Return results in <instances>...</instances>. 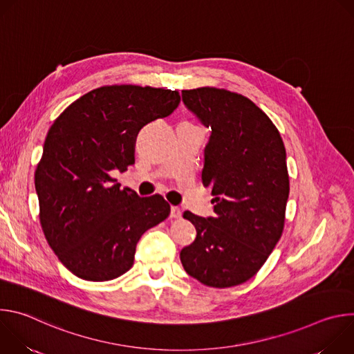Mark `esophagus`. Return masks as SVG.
Instances as JSON below:
<instances>
[{"label": "esophagus", "mask_w": 354, "mask_h": 354, "mask_svg": "<svg viewBox=\"0 0 354 354\" xmlns=\"http://www.w3.org/2000/svg\"><path fill=\"white\" fill-rule=\"evenodd\" d=\"M182 217V212L179 207H172L171 209V218H180Z\"/></svg>", "instance_id": "1"}]
</instances>
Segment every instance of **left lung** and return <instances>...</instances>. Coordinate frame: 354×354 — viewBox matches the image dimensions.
Segmentation results:
<instances>
[{
	"mask_svg": "<svg viewBox=\"0 0 354 354\" xmlns=\"http://www.w3.org/2000/svg\"><path fill=\"white\" fill-rule=\"evenodd\" d=\"M182 100L210 129L201 182L212 189L214 217H183L196 239L180 250L189 276L225 288L263 266L283 227L290 192L286 148L272 120L250 99L218 88L182 91Z\"/></svg>",
	"mask_w": 354,
	"mask_h": 354,
	"instance_id": "left-lung-1",
	"label": "left lung"
}]
</instances>
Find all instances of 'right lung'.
I'll list each match as a JSON object with an SVG mask.
<instances>
[{
    "instance_id": "add662e5",
    "label": "right lung",
    "mask_w": 354,
    "mask_h": 354,
    "mask_svg": "<svg viewBox=\"0 0 354 354\" xmlns=\"http://www.w3.org/2000/svg\"><path fill=\"white\" fill-rule=\"evenodd\" d=\"M178 91L100 86L73 102L48 129L35 172L40 224L60 262L77 277L106 281L134 263L141 235L164 221L162 196L140 197L111 176L134 164L136 136L169 116Z\"/></svg>"
}]
</instances>
